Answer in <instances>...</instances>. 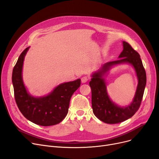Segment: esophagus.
Listing matches in <instances>:
<instances>
[{"label": "esophagus", "mask_w": 159, "mask_h": 159, "mask_svg": "<svg viewBox=\"0 0 159 159\" xmlns=\"http://www.w3.org/2000/svg\"><path fill=\"white\" fill-rule=\"evenodd\" d=\"M88 80H89V78H88V77H86V76L83 77H82V79H81V81H82V83H86Z\"/></svg>", "instance_id": "esophagus-1"}]
</instances>
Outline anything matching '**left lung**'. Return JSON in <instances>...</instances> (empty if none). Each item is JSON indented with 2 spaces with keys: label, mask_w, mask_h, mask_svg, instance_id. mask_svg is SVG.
I'll return each instance as SVG.
<instances>
[{
  "label": "left lung",
  "mask_w": 159,
  "mask_h": 159,
  "mask_svg": "<svg viewBox=\"0 0 159 159\" xmlns=\"http://www.w3.org/2000/svg\"><path fill=\"white\" fill-rule=\"evenodd\" d=\"M122 43L123 50L119 57L120 59L104 64L92 75L89 82L93 112L99 120L107 124H117L131 118L139 110L146 84V71L140 55L126 42L123 41ZM124 63L134 66L138 79V85L132 102L126 107H120L112 102L108 96L103 77L113 65Z\"/></svg>",
  "instance_id": "1"
}]
</instances>
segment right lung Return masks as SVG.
<instances>
[{"mask_svg":"<svg viewBox=\"0 0 159 159\" xmlns=\"http://www.w3.org/2000/svg\"><path fill=\"white\" fill-rule=\"evenodd\" d=\"M30 47L20 55L12 73L15 102L22 114L30 121L43 126L60 123L68 114L70 101L80 85V79L64 82L49 95L35 97L27 91L22 80V71L25 55Z\"/></svg>","mask_w":159,"mask_h":159,"instance_id":"right-lung-1","label":"right lung"}]
</instances>
